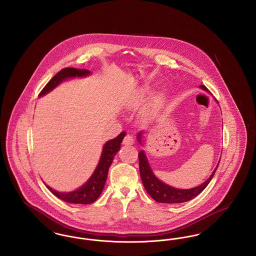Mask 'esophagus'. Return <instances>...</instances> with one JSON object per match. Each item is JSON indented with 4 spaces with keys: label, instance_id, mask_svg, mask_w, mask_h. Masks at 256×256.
Segmentation results:
<instances>
[{
    "label": "esophagus",
    "instance_id": "1",
    "mask_svg": "<svg viewBox=\"0 0 256 256\" xmlns=\"http://www.w3.org/2000/svg\"><path fill=\"white\" fill-rule=\"evenodd\" d=\"M134 143V137H132L130 134H126V135L124 137V140H122V144H124V145H132Z\"/></svg>",
    "mask_w": 256,
    "mask_h": 256
}]
</instances>
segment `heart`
I'll return each mask as SVG.
<instances>
[{
	"label": "heart",
	"instance_id": "obj_1",
	"mask_svg": "<svg viewBox=\"0 0 256 256\" xmlns=\"http://www.w3.org/2000/svg\"><path fill=\"white\" fill-rule=\"evenodd\" d=\"M141 96H142V94H141ZM159 102L156 100V102H154L152 106H150V108H148V114H150V115H154V114H156V110L158 108Z\"/></svg>",
	"mask_w": 256,
	"mask_h": 256
}]
</instances>
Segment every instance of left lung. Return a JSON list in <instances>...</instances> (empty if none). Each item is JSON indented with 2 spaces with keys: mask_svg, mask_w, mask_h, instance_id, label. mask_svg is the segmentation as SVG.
I'll list each match as a JSON object with an SVG mask.
<instances>
[{
  "mask_svg": "<svg viewBox=\"0 0 256 256\" xmlns=\"http://www.w3.org/2000/svg\"><path fill=\"white\" fill-rule=\"evenodd\" d=\"M200 88L207 91V88L204 86H200ZM138 141L141 143V134H138ZM138 158H139V170H140L141 180L148 194L156 202H161V204H180V202H185L194 198L204 190V188L212 180L213 176L215 174V172L219 166L218 164L216 169L212 172V174L206 182L202 183V185L195 188L183 190V189H178V188L172 187L160 182L158 178L154 174L143 150H141L138 154Z\"/></svg>",
  "mask_w": 256,
  "mask_h": 256,
  "instance_id": "obj_1",
  "label": "left lung"
}]
</instances>
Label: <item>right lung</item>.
Segmentation results:
<instances>
[{"mask_svg":"<svg viewBox=\"0 0 256 256\" xmlns=\"http://www.w3.org/2000/svg\"><path fill=\"white\" fill-rule=\"evenodd\" d=\"M90 72L86 69H76V68H64L56 74L46 86L42 89L39 96H43L50 91H52L54 87L58 86L63 80L69 78H76V76H84L89 74ZM126 132H122L114 139L110 140L106 143L102 148V156L98 161L97 168L91 178L87 180L86 184H84L78 190L69 192V193H60L54 189H52L49 186L47 188L54 196L60 198L62 200L70 204H89L94 202L102 192V189L104 187V183L106 182L108 174L110 165L113 161L115 154L119 152L122 138L124 137Z\"/></svg>","mask_w":256,"mask_h":256,"instance_id":"1","label":"right lung"}]
</instances>
